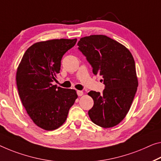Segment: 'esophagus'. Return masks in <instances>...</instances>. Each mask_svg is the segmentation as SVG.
I'll return each mask as SVG.
<instances>
[{"label": "esophagus", "instance_id": "obj_1", "mask_svg": "<svg viewBox=\"0 0 161 161\" xmlns=\"http://www.w3.org/2000/svg\"><path fill=\"white\" fill-rule=\"evenodd\" d=\"M77 94L78 96H83V92L82 91H77Z\"/></svg>", "mask_w": 161, "mask_h": 161}]
</instances>
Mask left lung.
I'll return each instance as SVG.
<instances>
[{"instance_id":"left-lung-1","label":"left lung","mask_w":161,"mask_h":161,"mask_svg":"<svg viewBox=\"0 0 161 161\" xmlns=\"http://www.w3.org/2000/svg\"><path fill=\"white\" fill-rule=\"evenodd\" d=\"M78 49L93 68L103 77V93L91 91L93 106L88 111L92 122L103 128L113 127L129 112L138 86L135 63L126 47L105 35L82 37Z\"/></svg>"}]
</instances>
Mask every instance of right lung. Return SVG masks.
<instances>
[{"label":"right lung","mask_w":161,"mask_h":161,"mask_svg":"<svg viewBox=\"0 0 161 161\" xmlns=\"http://www.w3.org/2000/svg\"><path fill=\"white\" fill-rule=\"evenodd\" d=\"M77 39L39 42L27 49L16 72L22 104L36 125L51 131L63 125L78 98L74 89L52 84L60 73L61 60Z\"/></svg>","instance_id":"obj_1"}]
</instances>
